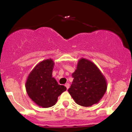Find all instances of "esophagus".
I'll use <instances>...</instances> for the list:
<instances>
[{
  "label": "esophagus",
  "mask_w": 132,
  "mask_h": 132,
  "mask_svg": "<svg viewBox=\"0 0 132 132\" xmlns=\"http://www.w3.org/2000/svg\"><path fill=\"white\" fill-rule=\"evenodd\" d=\"M65 86H66L67 89H68L69 88V83H66V84H65Z\"/></svg>",
  "instance_id": "34e87169"
}]
</instances>
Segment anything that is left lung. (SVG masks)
<instances>
[{
    "instance_id": "1",
    "label": "left lung",
    "mask_w": 132,
    "mask_h": 132,
    "mask_svg": "<svg viewBox=\"0 0 132 132\" xmlns=\"http://www.w3.org/2000/svg\"><path fill=\"white\" fill-rule=\"evenodd\" d=\"M74 78L68 92L76 104L90 107L97 104L107 90V82L99 68L89 60L82 58L72 74Z\"/></svg>"
}]
</instances>
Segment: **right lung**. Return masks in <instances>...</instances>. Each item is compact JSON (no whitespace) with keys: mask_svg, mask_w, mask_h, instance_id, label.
Masks as SVG:
<instances>
[{"mask_svg":"<svg viewBox=\"0 0 132 132\" xmlns=\"http://www.w3.org/2000/svg\"><path fill=\"white\" fill-rule=\"evenodd\" d=\"M54 61L44 60L35 66L27 78L25 87L30 98L40 107L48 108L53 106L57 97L66 90L52 77Z\"/></svg>","mask_w":132,"mask_h":132,"instance_id":"right-lung-1","label":"right lung"}]
</instances>
